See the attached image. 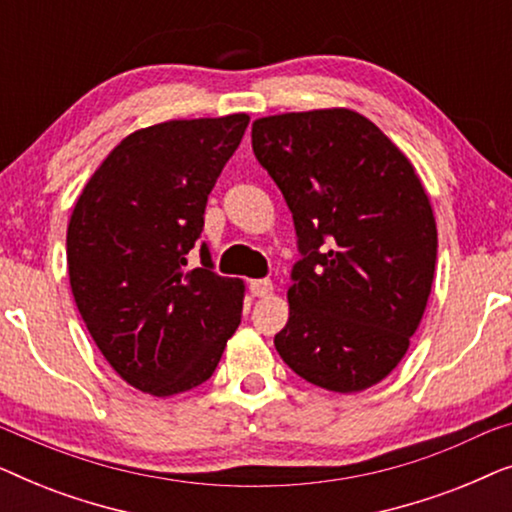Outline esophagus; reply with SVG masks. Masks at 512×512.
I'll list each match as a JSON object with an SVG mask.
<instances>
[{
  "mask_svg": "<svg viewBox=\"0 0 512 512\" xmlns=\"http://www.w3.org/2000/svg\"><path fill=\"white\" fill-rule=\"evenodd\" d=\"M249 291H251V296L265 298L268 293H272V282H270V279H251Z\"/></svg>",
  "mask_w": 512,
  "mask_h": 512,
  "instance_id": "esophagus-1",
  "label": "esophagus"
}]
</instances>
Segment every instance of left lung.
<instances>
[{
    "mask_svg": "<svg viewBox=\"0 0 512 512\" xmlns=\"http://www.w3.org/2000/svg\"><path fill=\"white\" fill-rule=\"evenodd\" d=\"M251 146L298 237L279 356L321 389L373 387L408 352L436 270V221L415 167L349 109L258 118Z\"/></svg>",
    "mask_w": 512,
    "mask_h": 512,
    "instance_id": "obj_1",
    "label": "left lung"
}]
</instances>
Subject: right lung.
<instances>
[{
  "label": "right lung",
  "mask_w": 512,
  "mask_h": 512,
  "mask_svg": "<svg viewBox=\"0 0 512 512\" xmlns=\"http://www.w3.org/2000/svg\"><path fill=\"white\" fill-rule=\"evenodd\" d=\"M247 114L132 132L83 188L67 228L69 284L88 333L132 387L172 396L212 377L242 314L244 284L188 251Z\"/></svg>",
  "instance_id": "add662e5"
}]
</instances>
